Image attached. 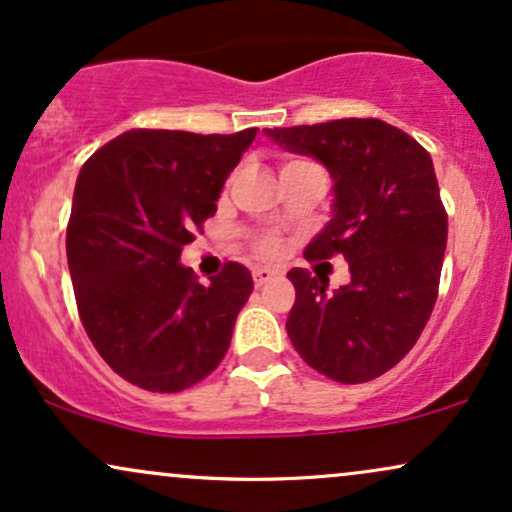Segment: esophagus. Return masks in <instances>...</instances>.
<instances>
[{
  "mask_svg": "<svg viewBox=\"0 0 512 512\" xmlns=\"http://www.w3.org/2000/svg\"><path fill=\"white\" fill-rule=\"evenodd\" d=\"M274 276H276L274 269H267V267H255V269H252V281H255L257 289L267 284V281H272Z\"/></svg>",
  "mask_w": 512,
  "mask_h": 512,
  "instance_id": "esophagus-1",
  "label": "esophagus"
}]
</instances>
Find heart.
<instances>
[{"mask_svg": "<svg viewBox=\"0 0 512 512\" xmlns=\"http://www.w3.org/2000/svg\"><path fill=\"white\" fill-rule=\"evenodd\" d=\"M289 163H293V161H289ZM289 163H284V166H289ZM281 166V168H284ZM257 250L262 252V255H276V252H279V243H276V238H272V236H262V238H257Z\"/></svg>", "mask_w": 512, "mask_h": 512, "instance_id": "b5f03b06", "label": "heart"}]
</instances>
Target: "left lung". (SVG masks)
I'll return each instance as SVG.
<instances>
[{"mask_svg":"<svg viewBox=\"0 0 512 512\" xmlns=\"http://www.w3.org/2000/svg\"><path fill=\"white\" fill-rule=\"evenodd\" d=\"M264 134L330 170L332 219L303 255L330 260L342 252L351 272L337 291L327 276L308 269L286 274L296 286L286 320L293 349L337 383H368L409 354L438 298L448 214L431 156L407 132L375 117Z\"/></svg>","mask_w":512,"mask_h":512,"instance_id":"left-lung-1","label":"left lung"}]
</instances>
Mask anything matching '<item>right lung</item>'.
I'll use <instances>...</instances> for the list:
<instances>
[{"instance_id": "right-lung-1", "label": "right lung", "mask_w": 512, "mask_h": 512, "mask_svg": "<svg viewBox=\"0 0 512 512\" xmlns=\"http://www.w3.org/2000/svg\"><path fill=\"white\" fill-rule=\"evenodd\" d=\"M257 127L236 134L132 129L81 168L67 262L81 322L103 361L149 392H180L221 363L252 293L243 264L197 284L180 252L216 214Z\"/></svg>"}]
</instances>
